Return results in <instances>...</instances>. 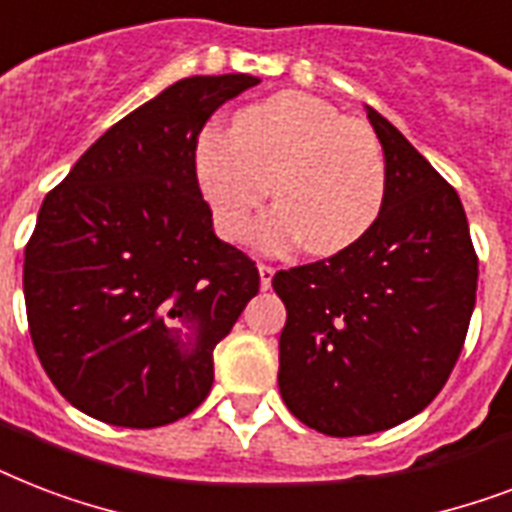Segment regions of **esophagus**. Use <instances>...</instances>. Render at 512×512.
Masks as SVG:
<instances>
[{"mask_svg": "<svg viewBox=\"0 0 512 512\" xmlns=\"http://www.w3.org/2000/svg\"><path fill=\"white\" fill-rule=\"evenodd\" d=\"M257 273H260V287H263V289L271 287L273 273H276V268H271V265H257Z\"/></svg>", "mask_w": 512, "mask_h": 512, "instance_id": "esophagus-1", "label": "esophagus"}]
</instances>
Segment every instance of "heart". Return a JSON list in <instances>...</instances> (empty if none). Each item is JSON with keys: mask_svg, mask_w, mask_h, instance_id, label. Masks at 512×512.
Masks as SVG:
<instances>
[{"mask_svg": "<svg viewBox=\"0 0 512 512\" xmlns=\"http://www.w3.org/2000/svg\"><path fill=\"white\" fill-rule=\"evenodd\" d=\"M193 162L228 241L247 239L271 188L279 207L257 228L260 247L271 252L297 241L319 257L353 247L372 231L388 191L372 127L303 92H279L244 108L233 130H204Z\"/></svg>", "mask_w": 512, "mask_h": 512, "instance_id": "heart-1", "label": "heart"}]
</instances>
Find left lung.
I'll use <instances>...</instances> for the list:
<instances>
[{"mask_svg":"<svg viewBox=\"0 0 512 512\" xmlns=\"http://www.w3.org/2000/svg\"><path fill=\"white\" fill-rule=\"evenodd\" d=\"M388 191L372 231L273 276L287 305L279 390L297 420L348 438L401 425L438 396L476 308L478 257L462 201L425 156L366 106Z\"/></svg>","mask_w":512,"mask_h":512,"instance_id":"obj_1","label":"left lung"}]
</instances>
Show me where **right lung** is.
Here are the masks:
<instances>
[{
    "label": "right lung",
    "instance_id": "add662e5",
    "mask_svg": "<svg viewBox=\"0 0 512 512\" xmlns=\"http://www.w3.org/2000/svg\"><path fill=\"white\" fill-rule=\"evenodd\" d=\"M260 82L188 76L92 143L42 201L23 295L60 396L119 428H159L207 398L212 353L260 273L212 228L196 180L207 119Z\"/></svg>",
    "mask_w": 512,
    "mask_h": 512
}]
</instances>
